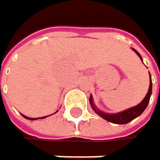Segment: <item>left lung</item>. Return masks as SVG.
<instances>
[{"mask_svg":"<svg viewBox=\"0 0 160 160\" xmlns=\"http://www.w3.org/2000/svg\"><path fill=\"white\" fill-rule=\"evenodd\" d=\"M132 50L135 52L138 57L141 59V61H143L141 55L135 50L133 49ZM150 73V72H149ZM152 77H151V74H150V86H149V90H148V92L146 94V97L144 98V99L139 103L137 105L133 106V107H130L127 110H123V111H121L119 113H113V114H110V113H105L101 110H99L98 108H97V106L94 105L93 103V99H92V97L91 94L90 97V104L92 108V110L96 112L99 117H101L102 119L106 120L110 122H113V123H117V124H126L129 122H131L132 120L136 119L137 117H139L140 115L145 111V109L147 108L148 104L150 102V98H151V96H152Z\"/></svg>","mask_w":160,"mask_h":160,"instance_id":"8db88e82","label":"left lung"}]
</instances>
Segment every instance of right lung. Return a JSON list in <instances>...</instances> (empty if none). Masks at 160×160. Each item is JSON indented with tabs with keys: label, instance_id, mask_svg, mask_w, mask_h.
Segmentation results:
<instances>
[{
	"label": "right lung",
	"instance_id": "1",
	"mask_svg": "<svg viewBox=\"0 0 160 160\" xmlns=\"http://www.w3.org/2000/svg\"><path fill=\"white\" fill-rule=\"evenodd\" d=\"M55 113H57V112H55ZM22 116L25 118V119H28V120H31V121H34V120H38V119H44V118H46L47 116H45V117H42V118H29V117H26L25 115H23V114H21Z\"/></svg>",
	"mask_w": 160,
	"mask_h": 160
}]
</instances>
